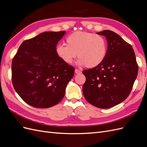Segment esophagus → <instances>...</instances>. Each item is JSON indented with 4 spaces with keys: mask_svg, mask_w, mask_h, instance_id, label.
<instances>
[{
    "mask_svg": "<svg viewBox=\"0 0 147 147\" xmlns=\"http://www.w3.org/2000/svg\"><path fill=\"white\" fill-rule=\"evenodd\" d=\"M75 74H80L82 73V71L80 70H78L77 69H75Z\"/></svg>",
    "mask_w": 147,
    "mask_h": 147,
    "instance_id": "1",
    "label": "esophagus"
}]
</instances>
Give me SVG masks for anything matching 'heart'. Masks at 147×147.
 <instances>
[{
	"label": "heart",
	"instance_id": "b5f03b06",
	"mask_svg": "<svg viewBox=\"0 0 147 147\" xmlns=\"http://www.w3.org/2000/svg\"><path fill=\"white\" fill-rule=\"evenodd\" d=\"M66 44H58L57 56L67 64H71L77 56L79 65L93 68L100 64L107 54L106 39L95 33L78 31L68 35Z\"/></svg>",
	"mask_w": 147,
	"mask_h": 147
}]
</instances>
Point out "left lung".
<instances>
[{
  "label": "left lung",
  "mask_w": 147,
  "mask_h": 147,
  "mask_svg": "<svg viewBox=\"0 0 147 147\" xmlns=\"http://www.w3.org/2000/svg\"><path fill=\"white\" fill-rule=\"evenodd\" d=\"M97 34L106 37L107 54L100 64L82 72L86 77L83 93L90 104L108 109L129 95L139 67L132 46L118 34L110 30Z\"/></svg>",
  "instance_id": "obj_1"
}]
</instances>
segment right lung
<instances>
[{
    "mask_svg": "<svg viewBox=\"0 0 147 147\" xmlns=\"http://www.w3.org/2000/svg\"><path fill=\"white\" fill-rule=\"evenodd\" d=\"M65 31L45 32L21 43L11 64L13 87L26 103L36 108L57 104L65 95L75 69L57 56Z\"/></svg>",
    "mask_w": 147,
    "mask_h": 147,
    "instance_id": "obj_1",
    "label": "right lung"
}]
</instances>
